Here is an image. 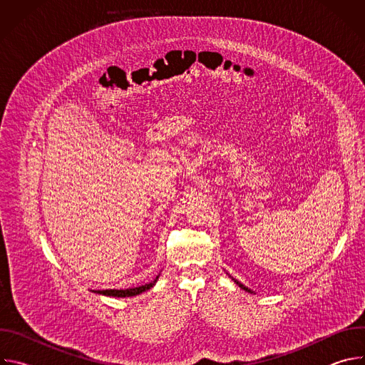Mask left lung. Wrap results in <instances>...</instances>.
<instances>
[{
  "instance_id": "left-lung-1",
  "label": "left lung",
  "mask_w": 365,
  "mask_h": 365,
  "mask_svg": "<svg viewBox=\"0 0 365 365\" xmlns=\"http://www.w3.org/2000/svg\"><path fill=\"white\" fill-rule=\"evenodd\" d=\"M232 280H234V282H235V283H237V284H238V286H240V287H241V289H244V290H245V292H250V293H252V292H251V290H250V289H248V287H245V286H244V284H242V283H240V282H237V280H235V279H232Z\"/></svg>"
}]
</instances>
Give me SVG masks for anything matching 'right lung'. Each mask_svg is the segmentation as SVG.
<instances>
[{
	"mask_svg": "<svg viewBox=\"0 0 365 365\" xmlns=\"http://www.w3.org/2000/svg\"><path fill=\"white\" fill-rule=\"evenodd\" d=\"M158 279H159V276L155 277V279H154L151 283H148V284L138 286V287H133V289H125V290H123V289H120V290H117V289H107V290H93V292H95V293H99V294H103V296L130 297V296H137V294H140V293H143V292L151 289V287L155 284V282H158Z\"/></svg>",
	"mask_w": 365,
	"mask_h": 365,
	"instance_id": "1",
	"label": "right lung"
}]
</instances>
